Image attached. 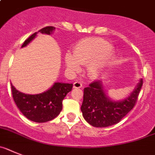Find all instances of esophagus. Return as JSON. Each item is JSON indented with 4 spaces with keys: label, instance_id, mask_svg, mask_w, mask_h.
Instances as JSON below:
<instances>
[{
    "label": "esophagus",
    "instance_id": "esophagus-1",
    "mask_svg": "<svg viewBox=\"0 0 155 155\" xmlns=\"http://www.w3.org/2000/svg\"><path fill=\"white\" fill-rule=\"evenodd\" d=\"M82 87H83V83H82L80 81H76L73 83L74 88H76V89L81 88Z\"/></svg>",
    "mask_w": 155,
    "mask_h": 155
}]
</instances>
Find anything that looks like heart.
Masks as SVG:
<instances>
[{
	"instance_id": "b5f03b06",
	"label": "heart",
	"mask_w": 155,
	"mask_h": 155,
	"mask_svg": "<svg viewBox=\"0 0 155 155\" xmlns=\"http://www.w3.org/2000/svg\"><path fill=\"white\" fill-rule=\"evenodd\" d=\"M112 48L109 43L101 38L91 37L80 40L74 53L67 52L64 63L71 72H79L81 65H87L89 74L97 77L101 75L109 64Z\"/></svg>"
}]
</instances>
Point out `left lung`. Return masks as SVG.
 <instances>
[{
  "label": "left lung",
  "instance_id": "left-lung-1",
  "mask_svg": "<svg viewBox=\"0 0 155 155\" xmlns=\"http://www.w3.org/2000/svg\"><path fill=\"white\" fill-rule=\"evenodd\" d=\"M142 85L143 79H140L130 96L115 101L107 96L101 81H94L84 88L81 106L83 118L94 127H107L117 124L134 108Z\"/></svg>",
  "mask_w": 155,
  "mask_h": 155
}]
</instances>
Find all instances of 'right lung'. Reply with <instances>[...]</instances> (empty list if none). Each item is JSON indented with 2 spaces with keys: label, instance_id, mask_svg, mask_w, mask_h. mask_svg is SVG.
<instances>
[{
  "label": "right lung",
  "instance_id": "add662e5",
  "mask_svg": "<svg viewBox=\"0 0 155 155\" xmlns=\"http://www.w3.org/2000/svg\"><path fill=\"white\" fill-rule=\"evenodd\" d=\"M55 30L54 26H47L39 33L51 35ZM35 33L25 40L21 48L27 46L36 37ZM12 86L15 103L24 116L35 122H46L58 116L62 110V101L68 92L72 91V83H54L48 91L39 94H26L16 90Z\"/></svg>",
  "mask_w": 155,
  "mask_h": 155
}]
</instances>
